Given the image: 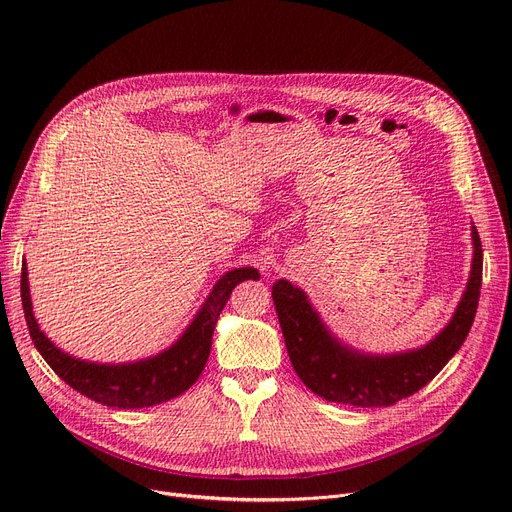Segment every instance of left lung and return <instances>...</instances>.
Returning <instances> with one entry per match:
<instances>
[{"mask_svg": "<svg viewBox=\"0 0 512 512\" xmlns=\"http://www.w3.org/2000/svg\"><path fill=\"white\" fill-rule=\"evenodd\" d=\"M473 261L467 288L452 317L436 338L405 353L373 355L336 338L311 305L307 292L288 280L272 286L290 363L317 396L361 409L390 407L432 382L465 342L479 303L483 251L471 226Z\"/></svg>", "mask_w": 512, "mask_h": 512, "instance_id": "8db88e82", "label": "left lung"}]
</instances>
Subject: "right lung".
Returning a JSON list of instances; mask_svg holds the SVG:
<instances>
[{
	"label": "right lung",
	"instance_id": "add662e5",
	"mask_svg": "<svg viewBox=\"0 0 512 512\" xmlns=\"http://www.w3.org/2000/svg\"><path fill=\"white\" fill-rule=\"evenodd\" d=\"M259 280L255 267H236L215 282L209 297L180 338L164 351L130 363H97L76 359L41 332L31 301L29 270L22 263L20 297L31 338L47 365L76 392L114 409H145L180 396L191 388L209 359L211 336L236 284Z\"/></svg>",
	"mask_w": 512,
	"mask_h": 512
}]
</instances>
